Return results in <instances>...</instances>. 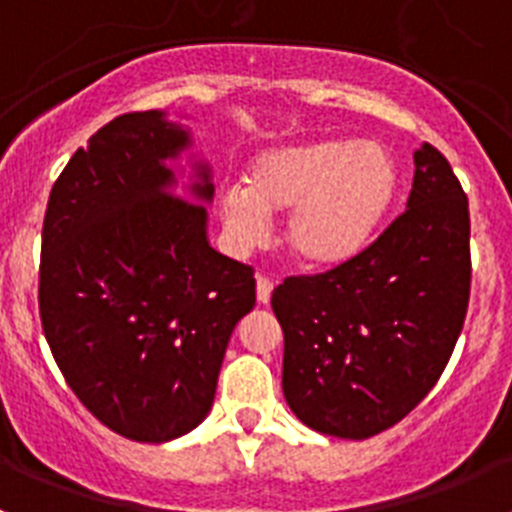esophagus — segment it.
Listing matches in <instances>:
<instances>
[{"label":"esophagus","mask_w":512,"mask_h":512,"mask_svg":"<svg viewBox=\"0 0 512 512\" xmlns=\"http://www.w3.org/2000/svg\"><path fill=\"white\" fill-rule=\"evenodd\" d=\"M271 289H274V282H271V279H266V277L256 279V297H259L261 305H269Z\"/></svg>","instance_id":"1"}]
</instances>
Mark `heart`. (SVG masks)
<instances>
[{"mask_svg":"<svg viewBox=\"0 0 512 512\" xmlns=\"http://www.w3.org/2000/svg\"><path fill=\"white\" fill-rule=\"evenodd\" d=\"M400 187L392 151L377 140L320 138L253 158L246 187L217 194V212L235 253L266 241L269 215L287 210L284 243L305 269L348 264L377 235Z\"/></svg>","mask_w":512,"mask_h":512,"instance_id":"b5f03b06","label":"heart"}]
</instances>
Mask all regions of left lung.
<instances>
[{
    "mask_svg": "<svg viewBox=\"0 0 512 512\" xmlns=\"http://www.w3.org/2000/svg\"><path fill=\"white\" fill-rule=\"evenodd\" d=\"M408 210L372 246L271 295L282 390L312 431L377 436L433 390L467 318L469 202L441 151H415Z\"/></svg>",
    "mask_w": 512,
    "mask_h": 512,
    "instance_id": "obj_1",
    "label": "left lung"
}]
</instances>
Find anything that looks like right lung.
<instances>
[{
  "label": "right lung",
  "mask_w": 512,
  "mask_h": 512,
  "mask_svg": "<svg viewBox=\"0 0 512 512\" xmlns=\"http://www.w3.org/2000/svg\"><path fill=\"white\" fill-rule=\"evenodd\" d=\"M192 146L166 112L120 115L71 156L48 197L40 320L84 408L140 443L207 418L230 333L256 305L251 266L207 241L215 187L197 164L189 197L166 166Z\"/></svg>",
  "instance_id": "right-lung-1"
}]
</instances>
